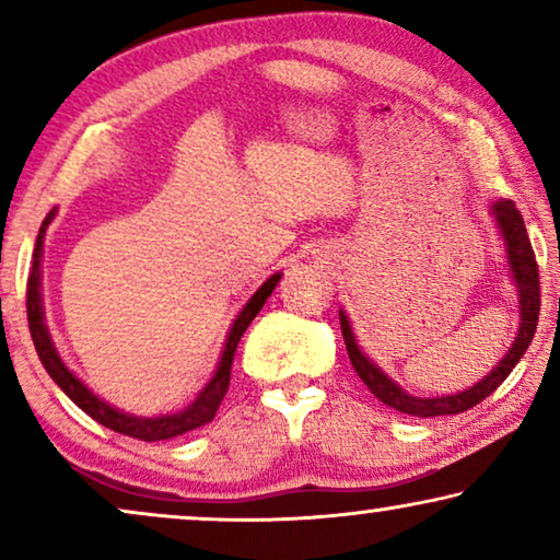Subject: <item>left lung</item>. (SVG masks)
<instances>
[{
	"instance_id": "8db88e82",
	"label": "left lung",
	"mask_w": 560,
	"mask_h": 560,
	"mask_svg": "<svg viewBox=\"0 0 560 560\" xmlns=\"http://www.w3.org/2000/svg\"><path fill=\"white\" fill-rule=\"evenodd\" d=\"M497 224L502 229L504 244H508V255H510V267L512 275H515L517 290H520V311H523V324H520V334L512 349L504 354L500 364L494 366L492 372L487 374L485 380L477 382V385L464 389L458 395H446V397H412L395 385L387 374H382L377 366H374L370 359H366L362 351L357 347L354 334H351V326L343 311H339L341 318V334H343V343H347L351 366H354L359 377L370 393L393 408L397 412H405V416L412 418H435V416H458V412L474 408L479 405L485 397L494 393L497 387L508 380V374L515 370V364L523 359V354L530 347L535 328H538V316H540V278H538V262H535V252L530 244V236H527L525 221L520 217V211L515 209V203L502 198L492 206Z\"/></svg>"
}]
</instances>
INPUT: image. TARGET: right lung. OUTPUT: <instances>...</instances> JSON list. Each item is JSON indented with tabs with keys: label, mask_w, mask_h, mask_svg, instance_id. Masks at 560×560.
I'll return each mask as SVG.
<instances>
[{
	"label": "right lung",
	"mask_w": 560,
	"mask_h": 560,
	"mask_svg": "<svg viewBox=\"0 0 560 560\" xmlns=\"http://www.w3.org/2000/svg\"><path fill=\"white\" fill-rule=\"evenodd\" d=\"M56 217V209H52L48 217H45L40 232H37V242H35V252H33V267H30V278H27V324H30V336H33V343L37 349V357H40V362L48 374L52 377V382L63 389V393L71 397V400L79 405V408L86 412L96 420V423H102L106 428H112V431H117L121 435H132L137 441H167V439H175V435L180 433H188V431H196V428H201L206 423H211L213 416H217L221 400H224L226 389H229V380H232V362H234V351H236V343L247 331V326L255 320V316L259 311H262V305L270 293L278 285L280 280V272L272 275L270 280L265 282L262 288L257 290L255 295H252V301L244 305V311L236 316L232 331H229V339H226V349L224 354H221V362H219V370L213 374V380L206 385V389L201 395H198V400L186 408L183 412H175V416H163V418H135V416H127V412H119L109 408V405L98 400L96 395H91V389L83 385L81 380H75L71 372H68V366L60 362L58 351L52 349V341H50V334L48 328H45V320H43V303H40V255H43V236H45V229Z\"/></svg>",
	"instance_id": "add662e5"
}]
</instances>
